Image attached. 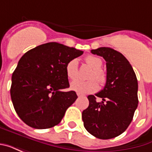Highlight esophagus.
Segmentation results:
<instances>
[{"mask_svg": "<svg viewBox=\"0 0 152 152\" xmlns=\"http://www.w3.org/2000/svg\"><path fill=\"white\" fill-rule=\"evenodd\" d=\"M77 96H78V97H82V94H77Z\"/></svg>", "mask_w": 152, "mask_h": 152, "instance_id": "esophagus-1", "label": "esophagus"}]
</instances>
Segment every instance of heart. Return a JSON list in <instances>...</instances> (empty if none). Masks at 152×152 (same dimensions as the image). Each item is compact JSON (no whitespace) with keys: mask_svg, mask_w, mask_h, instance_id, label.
<instances>
[{"mask_svg":"<svg viewBox=\"0 0 152 152\" xmlns=\"http://www.w3.org/2000/svg\"><path fill=\"white\" fill-rule=\"evenodd\" d=\"M86 62L93 69V72L89 78H95L101 85H103L106 81L105 72L100 68L102 66V61L99 57L94 55H89L86 58ZM66 76L70 80H75L78 76V61L76 58L70 60L66 66ZM99 88V85L96 80H90L87 81L74 80L71 83V89L80 94H86L96 91Z\"/></svg>","mask_w":152,"mask_h":152,"instance_id":"heart-1","label":"heart"}]
</instances>
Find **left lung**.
<instances>
[{"instance_id": "8db88e82", "label": "left lung", "mask_w": 152, "mask_h": 152, "mask_svg": "<svg viewBox=\"0 0 152 152\" xmlns=\"http://www.w3.org/2000/svg\"><path fill=\"white\" fill-rule=\"evenodd\" d=\"M107 62V81L103 89L89 95V107L82 112L86 130L100 139H110L124 133L130 124L138 104L137 80L126 58L108 47L92 50ZM96 96L102 99L97 102Z\"/></svg>"}]
</instances>
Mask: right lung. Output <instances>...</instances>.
Instances as JSON below:
<instances>
[{
	"mask_svg": "<svg viewBox=\"0 0 152 152\" xmlns=\"http://www.w3.org/2000/svg\"><path fill=\"white\" fill-rule=\"evenodd\" d=\"M83 51L57 42L43 44L25 53L12 75L10 96L19 118L34 129L59 124L77 99L69 87L66 63Z\"/></svg>",
	"mask_w": 152,
	"mask_h": 152,
	"instance_id": "obj_1",
	"label": "right lung"
}]
</instances>
